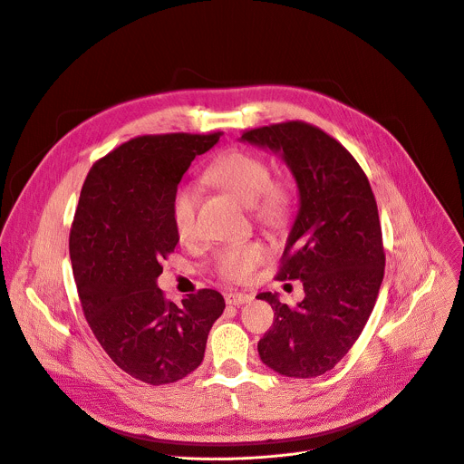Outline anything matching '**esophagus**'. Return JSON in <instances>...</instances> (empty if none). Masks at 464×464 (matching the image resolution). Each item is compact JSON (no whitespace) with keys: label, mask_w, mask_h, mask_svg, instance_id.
Wrapping results in <instances>:
<instances>
[{"label":"esophagus","mask_w":464,"mask_h":464,"mask_svg":"<svg viewBox=\"0 0 464 464\" xmlns=\"http://www.w3.org/2000/svg\"><path fill=\"white\" fill-rule=\"evenodd\" d=\"M227 304H232V306H241V304H246V303H251L253 301V295H248V294H227Z\"/></svg>","instance_id":"1"}]
</instances>
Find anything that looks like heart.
Returning a JSON list of instances; mask_svg holds the SVG:
<instances>
[{
	"mask_svg": "<svg viewBox=\"0 0 464 464\" xmlns=\"http://www.w3.org/2000/svg\"><path fill=\"white\" fill-rule=\"evenodd\" d=\"M204 178L234 197L245 206H251L258 221L278 227L290 218L292 193L288 186L269 180L267 163L248 152L232 150L213 161ZM200 195L197 186L184 184L172 195L170 218L176 234L189 239L197 230V211ZM269 258V246L260 239L241 241L223 246L216 255V271L232 282H245L255 275L258 266Z\"/></svg>",
	"mask_w": 464,
	"mask_h": 464,
	"instance_id": "heart-1",
	"label": "heart"
}]
</instances>
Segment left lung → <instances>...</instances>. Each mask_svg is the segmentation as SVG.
Instances as JSON below:
<instances>
[{
	"mask_svg": "<svg viewBox=\"0 0 464 464\" xmlns=\"http://www.w3.org/2000/svg\"><path fill=\"white\" fill-rule=\"evenodd\" d=\"M239 140L280 156L299 191L276 278L301 280L304 299L290 308L278 294L256 295L275 310L273 327L258 342L260 359L286 377L324 375L361 336L384 276L375 197L361 165L315 126L282 122Z\"/></svg>",
	"mask_w": 464,
	"mask_h": 464,
	"instance_id": "obj_1",
	"label": "left lung"
}]
</instances>
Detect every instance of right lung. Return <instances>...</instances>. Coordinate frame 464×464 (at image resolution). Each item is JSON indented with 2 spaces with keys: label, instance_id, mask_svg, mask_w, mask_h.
Wrapping results in <instances>:
<instances>
[{
  "label": "right lung",
  "instance_id": "1",
  "mask_svg": "<svg viewBox=\"0 0 464 464\" xmlns=\"http://www.w3.org/2000/svg\"><path fill=\"white\" fill-rule=\"evenodd\" d=\"M221 133L142 135L92 165L70 230V262L87 324L111 361L149 384L195 372L225 310L216 290L180 304L158 288L161 260L180 239L170 202L191 161Z\"/></svg>",
  "mask_w": 464,
  "mask_h": 464
}]
</instances>
